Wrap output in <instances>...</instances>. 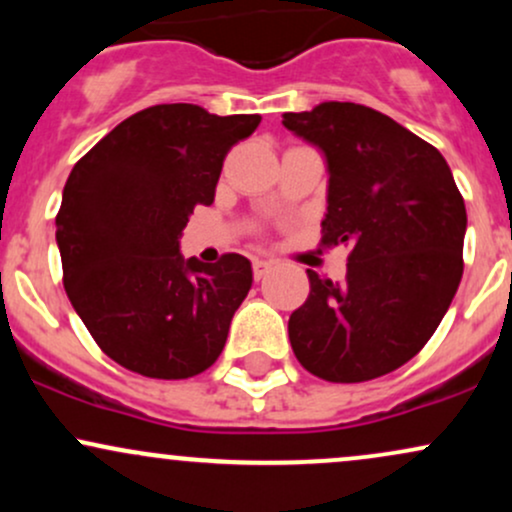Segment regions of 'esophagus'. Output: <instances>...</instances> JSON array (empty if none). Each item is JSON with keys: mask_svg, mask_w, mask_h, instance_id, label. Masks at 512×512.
<instances>
[{"mask_svg": "<svg viewBox=\"0 0 512 512\" xmlns=\"http://www.w3.org/2000/svg\"><path fill=\"white\" fill-rule=\"evenodd\" d=\"M272 269H274V264L267 262V260H255V262H252V274H255L257 281L264 279V276L272 272Z\"/></svg>", "mask_w": 512, "mask_h": 512, "instance_id": "34e87169", "label": "esophagus"}]
</instances>
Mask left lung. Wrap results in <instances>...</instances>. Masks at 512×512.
<instances>
[{
	"label": "left lung",
	"mask_w": 512,
	"mask_h": 512,
	"mask_svg": "<svg viewBox=\"0 0 512 512\" xmlns=\"http://www.w3.org/2000/svg\"><path fill=\"white\" fill-rule=\"evenodd\" d=\"M284 127L325 156L322 245H346L342 284L308 269L310 296L289 317L293 354L330 383L404 366L448 313L462 279L467 209L450 166L378 110L327 101L284 113Z\"/></svg>",
	"instance_id": "obj_1"
}]
</instances>
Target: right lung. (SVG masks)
<instances>
[{"label":"right lung","mask_w":512,"mask_h":512,"mask_svg":"<svg viewBox=\"0 0 512 512\" xmlns=\"http://www.w3.org/2000/svg\"><path fill=\"white\" fill-rule=\"evenodd\" d=\"M260 115L168 103L127 117L69 173L57 214L64 291L115 363L158 380L207 370L252 286L250 260L180 252L195 207L214 202L223 158Z\"/></svg>","instance_id":"right-lung-1"}]
</instances>
